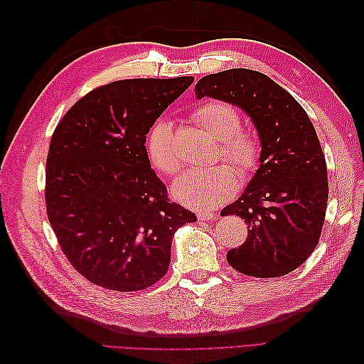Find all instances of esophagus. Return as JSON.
Listing matches in <instances>:
<instances>
[{
	"label": "esophagus",
	"instance_id": "obj_1",
	"mask_svg": "<svg viewBox=\"0 0 364 364\" xmlns=\"http://www.w3.org/2000/svg\"><path fill=\"white\" fill-rule=\"evenodd\" d=\"M197 217H199V220H203V222H209V220H214L215 214L213 211H199Z\"/></svg>",
	"mask_w": 364,
	"mask_h": 364
}]
</instances>
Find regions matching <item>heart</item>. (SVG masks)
<instances>
[{
    "label": "heart",
    "mask_w": 364,
    "mask_h": 364,
    "mask_svg": "<svg viewBox=\"0 0 364 364\" xmlns=\"http://www.w3.org/2000/svg\"><path fill=\"white\" fill-rule=\"evenodd\" d=\"M197 124L220 139L222 156L235 165L241 176L258 168L261 144L255 134L241 129L238 109L228 102L209 100L194 107L191 114ZM147 156L159 173L173 176L181 168V158L173 146V127L167 119H158L146 138ZM237 190V171L228 164L214 167H193L173 185V196L181 203L194 208H214L228 200Z\"/></svg>",
    "instance_id": "heart-1"
}]
</instances>
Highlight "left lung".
Listing matches in <instances>:
<instances>
[{"instance_id": "1", "label": "left lung", "mask_w": 364, "mask_h": 364, "mask_svg": "<svg viewBox=\"0 0 364 364\" xmlns=\"http://www.w3.org/2000/svg\"><path fill=\"white\" fill-rule=\"evenodd\" d=\"M196 94L240 106L261 139L259 168L220 213L245 218L249 228L245 243L226 253L228 262L247 277H284L311 255L325 222L328 171L311 119L270 77L246 68L202 77Z\"/></svg>"}]
</instances>
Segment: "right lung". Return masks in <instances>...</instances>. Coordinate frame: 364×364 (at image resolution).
I'll list each match as a JSON object with an SVG mask.
<instances>
[{
	"label": "right lung",
	"instance_id": "obj_1",
	"mask_svg": "<svg viewBox=\"0 0 364 364\" xmlns=\"http://www.w3.org/2000/svg\"><path fill=\"white\" fill-rule=\"evenodd\" d=\"M194 80H117L83 95L53 132L46 206L71 266L115 291L151 287L167 273L171 240L196 215L168 199L150 167L146 135Z\"/></svg>",
	"mask_w": 364,
	"mask_h": 364
}]
</instances>
